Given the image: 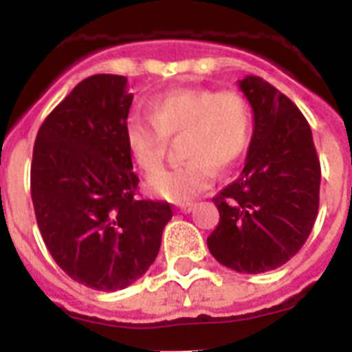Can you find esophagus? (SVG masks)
<instances>
[{
  "instance_id": "esophagus-1",
  "label": "esophagus",
  "mask_w": 352,
  "mask_h": 352,
  "mask_svg": "<svg viewBox=\"0 0 352 352\" xmlns=\"http://www.w3.org/2000/svg\"><path fill=\"white\" fill-rule=\"evenodd\" d=\"M179 211H182V213H190L192 210H194V204L192 203H185V204H179Z\"/></svg>"
}]
</instances>
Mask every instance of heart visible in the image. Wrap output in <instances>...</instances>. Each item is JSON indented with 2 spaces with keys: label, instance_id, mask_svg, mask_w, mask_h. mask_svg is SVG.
<instances>
[{
  "label": "heart",
  "instance_id": "obj_1",
  "mask_svg": "<svg viewBox=\"0 0 352 352\" xmlns=\"http://www.w3.org/2000/svg\"><path fill=\"white\" fill-rule=\"evenodd\" d=\"M254 130V113L238 89L185 88L155 96L149 118L130 114L125 141L133 162L146 174L164 164L167 138L182 133L183 164L157 174L148 190L174 203L190 201L211 185L214 169L226 170L245 155Z\"/></svg>",
  "mask_w": 352,
  "mask_h": 352
}]
</instances>
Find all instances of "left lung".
Segmentation results:
<instances>
[{
	"mask_svg": "<svg viewBox=\"0 0 352 352\" xmlns=\"http://www.w3.org/2000/svg\"><path fill=\"white\" fill-rule=\"evenodd\" d=\"M254 111V133L236 182L214 195L219 226L211 256L238 273H264L296 256L319 210L321 164L300 109L257 76L239 80Z\"/></svg>",
	"mask_w": 352,
	"mask_h": 352,
	"instance_id": "8db88e82",
	"label": "left lung"
}]
</instances>
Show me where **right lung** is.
Here are the masks:
<instances>
[{
    "label": "right lung",
    "mask_w": 352,
    "mask_h": 352,
    "mask_svg": "<svg viewBox=\"0 0 352 352\" xmlns=\"http://www.w3.org/2000/svg\"><path fill=\"white\" fill-rule=\"evenodd\" d=\"M126 77L80 80L36 133L31 199L43 243L79 284L120 291L157 259L169 203L138 197L125 121Z\"/></svg>",
    "instance_id": "right-lung-1"
}]
</instances>
